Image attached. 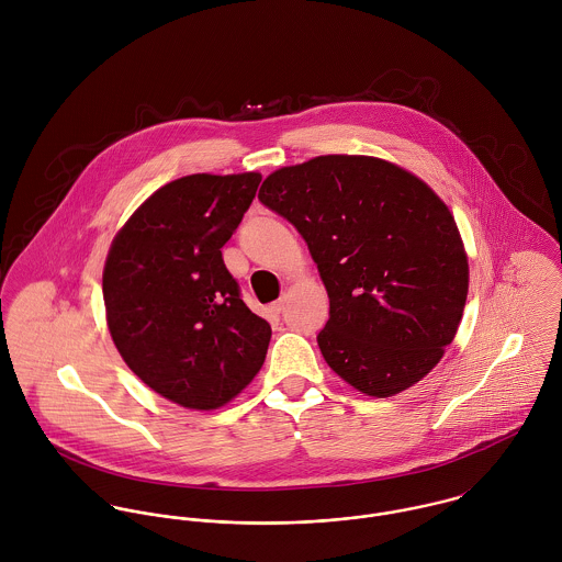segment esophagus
<instances>
[{
  "mask_svg": "<svg viewBox=\"0 0 562 562\" xmlns=\"http://www.w3.org/2000/svg\"><path fill=\"white\" fill-rule=\"evenodd\" d=\"M283 307H285V301H283V299H279L277 303H272V312H274V314H281Z\"/></svg>",
  "mask_w": 562,
  "mask_h": 562,
  "instance_id": "esophagus-1",
  "label": "esophagus"
}]
</instances>
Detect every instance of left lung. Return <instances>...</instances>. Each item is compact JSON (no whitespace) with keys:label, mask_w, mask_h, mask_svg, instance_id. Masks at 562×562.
<instances>
[{"label":"left lung","mask_w":562,"mask_h":562,"mask_svg":"<svg viewBox=\"0 0 562 562\" xmlns=\"http://www.w3.org/2000/svg\"><path fill=\"white\" fill-rule=\"evenodd\" d=\"M259 201L307 241L328 294L324 361L361 394L390 398L443 357L470 268L446 203L368 156H321L268 175Z\"/></svg>","instance_id":"obj_1"}]
</instances>
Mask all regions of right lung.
<instances>
[{
  "instance_id": "right-lung-1",
  "label": "right lung",
  "mask_w": 562,
  "mask_h": 562,
  "mask_svg": "<svg viewBox=\"0 0 562 562\" xmlns=\"http://www.w3.org/2000/svg\"><path fill=\"white\" fill-rule=\"evenodd\" d=\"M259 181V172H199L161 186L105 259L114 346L145 385L186 408L227 404L266 359L270 324L244 305L221 250Z\"/></svg>"
}]
</instances>
